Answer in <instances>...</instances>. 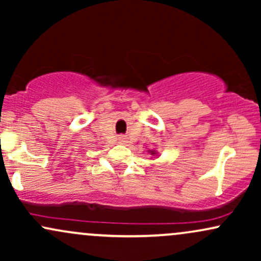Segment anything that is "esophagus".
<instances>
[{
    "instance_id": "obj_1",
    "label": "esophagus",
    "mask_w": 261,
    "mask_h": 261,
    "mask_svg": "<svg viewBox=\"0 0 261 261\" xmlns=\"http://www.w3.org/2000/svg\"><path fill=\"white\" fill-rule=\"evenodd\" d=\"M118 141H119V142H120V143H124V142H125V136H122V135H119Z\"/></svg>"
}]
</instances>
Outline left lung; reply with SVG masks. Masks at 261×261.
<instances>
[{"instance_id": "left-lung-1", "label": "left lung", "mask_w": 261, "mask_h": 261, "mask_svg": "<svg viewBox=\"0 0 261 261\" xmlns=\"http://www.w3.org/2000/svg\"><path fill=\"white\" fill-rule=\"evenodd\" d=\"M149 152H151V154H152V155H155V154H157V152H155V151H149Z\"/></svg>"}]
</instances>
